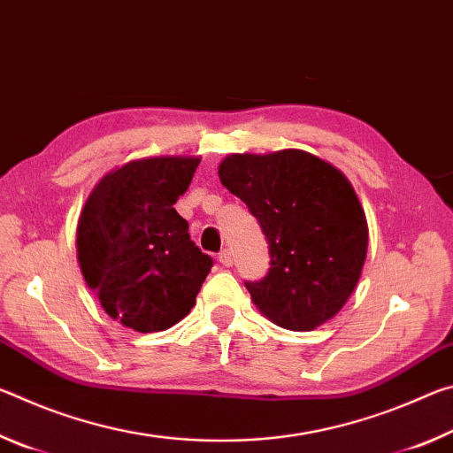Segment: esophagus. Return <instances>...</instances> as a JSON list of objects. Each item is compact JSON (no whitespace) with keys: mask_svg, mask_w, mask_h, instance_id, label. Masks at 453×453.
Segmentation results:
<instances>
[{"mask_svg":"<svg viewBox=\"0 0 453 453\" xmlns=\"http://www.w3.org/2000/svg\"><path fill=\"white\" fill-rule=\"evenodd\" d=\"M218 259H219V264L224 265V267H229V265H234V254L229 250H224L221 251V254L218 256Z\"/></svg>","mask_w":453,"mask_h":453,"instance_id":"obj_1","label":"esophagus"}]
</instances>
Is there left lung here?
I'll list each match as a JSON object with an SVG mask.
<instances>
[{"label":"left lung","mask_w":453,"mask_h":453,"mask_svg":"<svg viewBox=\"0 0 453 453\" xmlns=\"http://www.w3.org/2000/svg\"><path fill=\"white\" fill-rule=\"evenodd\" d=\"M218 173L270 243V272L245 283L259 313L291 332L332 319L356 289L367 256V219L349 180L303 150L232 153Z\"/></svg>","instance_id":"left-lung-1"}]
</instances>
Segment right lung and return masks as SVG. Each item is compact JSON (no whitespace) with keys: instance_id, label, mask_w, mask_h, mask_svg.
<instances>
[{"instance_id":"obj_1","label":"right lung","mask_w":453,"mask_h":453,"mask_svg":"<svg viewBox=\"0 0 453 453\" xmlns=\"http://www.w3.org/2000/svg\"><path fill=\"white\" fill-rule=\"evenodd\" d=\"M199 156L132 159L96 183L78 221V262L111 319L150 334L178 324L196 305L211 257L189 240L173 210Z\"/></svg>"}]
</instances>
